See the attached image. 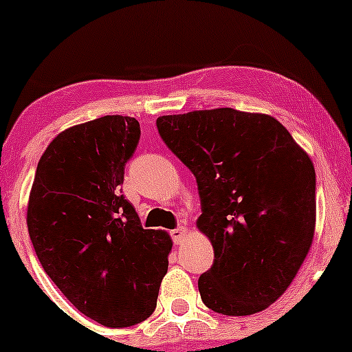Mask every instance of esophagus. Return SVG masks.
Returning <instances> with one entry per match:
<instances>
[{"label": "esophagus", "instance_id": "1", "mask_svg": "<svg viewBox=\"0 0 352 352\" xmlns=\"http://www.w3.org/2000/svg\"><path fill=\"white\" fill-rule=\"evenodd\" d=\"M187 233H189V232H187V228H184V226H179V228L172 230V232H170V235H172L173 242H175V243H182V242H186Z\"/></svg>", "mask_w": 352, "mask_h": 352}]
</instances>
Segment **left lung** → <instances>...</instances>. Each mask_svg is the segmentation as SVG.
<instances>
[{"instance_id": "8db88e82", "label": "left lung", "mask_w": 352, "mask_h": 352, "mask_svg": "<svg viewBox=\"0 0 352 352\" xmlns=\"http://www.w3.org/2000/svg\"><path fill=\"white\" fill-rule=\"evenodd\" d=\"M156 127L196 177V225L214 250L197 283L202 301L228 317L265 310L293 283L314 242L310 156L267 113L194 110L158 117Z\"/></svg>"}]
</instances>
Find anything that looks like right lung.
Here are the masks:
<instances>
[{
	"label": "right lung",
	"mask_w": 352,
	"mask_h": 352,
	"mask_svg": "<svg viewBox=\"0 0 352 352\" xmlns=\"http://www.w3.org/2000/svg\"><path fill=\"white\" fill-rule=\"evenodd\" d=\"M140 134L122 116L67 127L38 160L28 197V235L45 274L105 327L153 314L173 245L166 232L144 230L120 194Z\"/></svg>",
	"instance_id": "right-lung-1"
}]
</instances>
